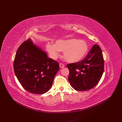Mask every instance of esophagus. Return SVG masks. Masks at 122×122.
I'll list each match as a JSON object with an SVG mask.
<instances>
[{
	"label": "esophagus",
	"mask_w": 122,
	"mask_h": 122,
	"mask_svg": "<svg viewBox=\"0 0 122 122\" xmlns=\"http://www.w3.org/2000/svg\"><path fill=\"white\" fill-rule=\"evenodd\" d=\"M59 65H60V68H63L64 66H65L63 63H60Z\"/></svg>",
	"instance_id": "34e87169"
}]
</instances>
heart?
Returning a JSON list of instances; mask_svg holds the SVG:
<instances>
[{"mask_svg": "<svg viewBox=\"0 0 122 122\" xmlns=\"http://www.w3.org/2000/svg\"><path fill=\"white\" fill-rule=\"evenodd\" d=\"M46 47L48 52L53 58L59 56L60 51L63 52L64 59L70 63H76L82 60L89 50V46L84 40L76 39L58 40L55 45L48 43Z\"/></svg>", "mask_w": 122, "mask_h": 122, "instance_id": "heart-1", "label": "heart"}]
</instances>
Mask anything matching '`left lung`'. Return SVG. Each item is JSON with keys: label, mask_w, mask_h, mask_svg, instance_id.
Wrapping results in <instances>:
<instances>
[{"label": "left lung", "mask_w": 122, "mask_h": 122, "mask_svg": "<svg viewBox=\"0 0 122 122\" xmlns=\"http://www.w3.org/2000/svg\"><path fill=\"white\" fill-rule=\"evenodd\" d=\"M69 81L76 91H85L96 86L104 71V59L101 49L94 45L84 59L66 65Z\"/></svg>", "instance_id": "obj_1"}]
</instances>
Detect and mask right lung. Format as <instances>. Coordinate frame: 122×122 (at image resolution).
<instances>
[{"label":"right lung","mask_w":122,"mask_h":122,"mask_svg":"<svg viewBox=\"0 0 122 122\" xmlns=\"http://www.w3.org/2000/svg\"><path fill=\"white\" fill-rule=\"evenodd\" d=\"M14 69L18 81L25 90L34 94H43L50 89L59 70V64L48 58L45 52L28 39L18 49Z\"/></svg>","instance_id":"1"}]
</instances>
